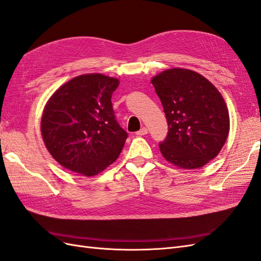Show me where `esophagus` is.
I'll use <instances>...</instances> for the list:
<instances>
[{
  "instance_id": "34e87169",
  "label": "esophagus",
  "mask_w": 261,
  "mask_h": 261,
  "mask_svg": "<svg viewBox=\"0 0 261 261\" xmlns=\"http://www.w3.org/2000/svg\"><path fill=\"white\" fill-rule=\"evenodd\" d=\"M147 134H148L147 127H141V128L136 133V135H138V136H144V135H147Z\"/></svg>"
}]
</instances>
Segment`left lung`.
Returning <instances> with one entry per match:
<instances>
[{
	"mask_svg": "<svg viewBox=\"0 0 261 261\" xmlns=\"http://www.w3.org/2000/svg\"><path fill=\"white\" fill-rule=\"evenodd\" d=\"M167 116L168 136L159 145L163 158L184 170L215 159L230 132L222 94L206 77L186 68H170L152 77Z\"/></svg>",
	"mask_w": 261,
	"mask_h": 261,
	"instance_id": "obj_1",
	"label": "left lung"
}]
</instances>
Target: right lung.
I'll use <instances>...</instances> for the list:
<instances>
[{
	"label": "right lung",
	"instance_id": "1",
	"mask_svg": "<svg viewBox=\"0 0 261 261\" xmlns=\"http://www.w3.org/2000/svg\"><path fill=\"white\" fill-rule=\"evenodd\" d=\"M118 85L114 77L85 74L62 85L46 102L41 135L62 167L91 177L120 155L127 133L117 124L111 102Z\"/></svg>",
	"mask_w": 261,
	"mask_h": 261
}]
</instances>
